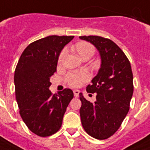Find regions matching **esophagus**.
Instances as JSON below:
<instances>
[{"label":"esophagus","instance_id":"34e87169","mask_svg":"<svg viewBox=\"0 0 150 150\" xmlns=\"http://www.w3.org/2000/svg\"><path fill=\"white\" fill-rule=\"evenodd\" d=\"M73 93H74V95H75V97H79V90L78 89H75L73 90Z\"/></svg>","mask_w":150,"mask_h":150}]
</instances>
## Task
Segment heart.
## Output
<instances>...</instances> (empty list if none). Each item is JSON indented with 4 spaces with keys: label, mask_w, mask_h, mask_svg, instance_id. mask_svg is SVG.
Returning a JSON list of instances; mask_svg holds the SVG:
<instances>
[{
    "label": "heart",
    "mask_w": 150,
    "mask_h": 150,
    "mask_svg": "<svg viewBox=\"0 0 150 150\" xmlns=\"http://www.w3.org/2000/svg\"><path fill=\"white\" fill-rule=\"evenodd\" d=\"M76 51L80 57L85 56V55H89L92 57L94 53V48L93 45H91L88 43L80 42L76 45ZM65 53H66L65 50H63L61 53L59 58H58L59 62H61L63 59ZM88 79V75L86 72H72L67 76V82L70 86L78 87V86L81 85V83L86 81Z\"/></svg>",
    "instance_id": "b5f03b06"
}]
</instances>
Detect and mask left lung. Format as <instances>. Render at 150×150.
Masks as SVG:
<instances>
[{
  "mask_svg": "<svg viewBox=\"0 0 150 150\" xmlns=\"http://www.w3.org/2000/svg\"><path fill=\"white\" fill-rule=\"evenodd\" d=\"M91 43L100 57V67L88 93H97V100L90 102L79 93V110L83 127L98 140L111 137L119 129L129 110L133 94V75L129 61L122 50L109 39L97 35L79 36Z\"/></svg>",
  "mask_w": 150,
  "mask_h": 150,
  "instance_id": "obj_1",
  "label": "left lung"
}]
</instances>
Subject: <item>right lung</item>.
Here are the masks:
<instances>
[{"label": "right lung", "mask_w": 150, "mask_h": 150, "mask_svg": "<svg viewBox=\"0 0 150 150\" xmlns=\"http://www.w3.org/2000/svg\"><path fill=\"white\" fill-rule=\"evenodd\" d=\"M73 38L50 35L31 43L23 52L15 69V96L21 117L40 137H49L60 129L74 97L70 88L54 95L49 89L61 52Z\"/></svg>", "instance_id": "obj_1"}]
</instances>
